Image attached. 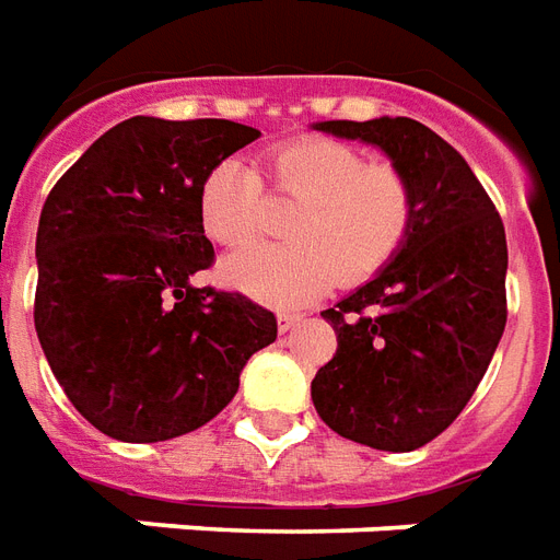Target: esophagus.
<instances>
[{"mask_svg": "<svg viewBox=\"0 0 560 560\" xmlns=\"http://www.w3.org/2000/svg\"><path fill=\"white\" fill-rule=\"evenodd\" d=\"M302 320V314H279V332H291Z\"/></svg>", "mask_w": 560, "mask_h": 560, "instance_id": "obj_1", "label": "esophagus"}]
</instances>
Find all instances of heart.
<instances>
[{
    "instance_id": "1",
    "label": "heart",
    "mask_w": 560,
    "mask_h": 560,
    "mask_svg": "<svg viewBox=\"0 0 560 560\" xmlns=\"http://www.w3.org/2000/svg\"><path fill=\"white\" fill-rule=\"evenodd\" d=\"M272 189L300 210L284 225V246H248L222 264L237 291L296 308L329 291L335 279L355 284L376 276L404 252L418 219V189L395 163L355 144L305 136L269 153ZM264 177L240 156L217 163L201 180L198 213L219 246H240L264 222Z\"/></svg>"
}]
</instances>
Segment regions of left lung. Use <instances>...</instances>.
Here are the masks:
<instances>
[{
    "mask_svg": "<svg viewBox=\"0 0 560 560\" xmlns=\"http://www.w3.org/2000/svg\"><path fill=\"white\" fill-rule=\"evenodd\" d=\"M376 144L418 189L412 237L323 317L338 350L312 380L317 416L376 451H416L463 412L508 323V240L469 163L412 118L320 121Z\"/></svg>",
    "mask_w": 560,
    "mask_h": 560,
    "instance_id": "1",
    "label": "left lung"
}]
</instances>
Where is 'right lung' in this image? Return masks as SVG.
Here are the masks:
<instances>
[{
	"mask_svg": "<svg viewBox=\"0 0 560 560\" xmlns=\"http://www.w3.org/2000/svg\"><path fill=\"white\" fill-rule=\"evenodd\" d=\"M260 132L222 118L136 115L59 177L37 225L35 329L80 416L121 442L192 433L231 404L276 314L192 288L213 264L198 192Z\"/></svg>",
	"mask_w": 560,
	"mask_h": 560,
	"instance_id": "add662e5",
	"label": "right lung"
}]
</instances>
